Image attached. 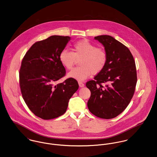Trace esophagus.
I'll return each mask as SVG.
<instances>
[{
	"label": "esophagus",
	"mask_w": 157,
	"mask_h": 157,
	"mask_svg": "<svg viewBox=\"0 0 157 157\" xmlns=\"http://www.w3.org/2000/svg\"><path fill=\"white\" fill-rule=\"evenodd\" d=\"M78 84H79V85L80 87H84V84L82 83V82H81V81H79V82H78Z\"/></svg>",
	"instance_id": "esophagus-1"
}]
</instances>
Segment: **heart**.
Returning <instances> with one entry per match:
<instances>
[{"mask_svg": "<svg viewBox=\"0 0 157 157\" xmlns=\"http://www.w3.org/2000/svg\"><path fill=\"white\" fill-rule=\"evenodd\" d=\"M61 64L67 70L72 69L77 60H79V67L75 68L68 76L78 81H84L91 74L96 75L105 67L108 55L102 47H96L88 40L77 41L72 45V51L63 50L60 54Z\"/></svg>", "mask_w": 157, "mask_h": 157, "instance_id": "1", "label": "heart"}]
</instances>
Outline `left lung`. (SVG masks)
I'll return each mask as SVG.
<instances>
[{"label":"left lung","mask_w":157,"mask_h":157,"mask_svg":"<svg viewBox=\"0 0 157 157\" xmlns=\"http://www.w3.org/2000/svg\"><path fill=\"white\" fill-rule=\"evenodd\" d=\"M105 47L108 61L105 69L86 83L91 91L87 106L97 117L115 118L130 103L137 83V71L129 49L112 36H96Z\"/></svg>","instance_id":"1"}]
</instances>
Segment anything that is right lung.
Listing matches in <instances>:
<instances>
[{"label":"right lung","mask_w":157,"mask_h":157,"mask_svg":"<svg viewBox=\"0 0 157 157\" xmlns=\"http://www.w3.org/2000/svg\"><path fill=\"white\" fill-rule=\"evenodd\" d=\"M69 40V36L55 35L37 41L21 61L19 82L22 96L29 109L43 120L63 115L70 98L79 88L72 78L55 84L66 75L59 56Z\"/></svg>","instance_id":"obj_1"}]
</instances>
